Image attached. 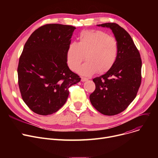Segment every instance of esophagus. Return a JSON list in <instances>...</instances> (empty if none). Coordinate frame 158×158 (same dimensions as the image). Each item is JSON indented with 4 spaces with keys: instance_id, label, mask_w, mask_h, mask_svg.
Wrapping results in <instances>:
<instances>
[{
    "instance_id": "34e87169",
    "label": "esophagus",
    "mask_w": 158,
    "mask_h": 158,
    "mask_svg": "<svg viewBox=\"0 0 158 158\" xmlns=\"http://www.w3.org/2000/svg\"><path fill=\"white\" fill-rule=\"evenodd\" d=\"M88 79L87 78H85V77H81V81L82 82H85L86 81H88Z\"/></svg>"
}]
</instances>
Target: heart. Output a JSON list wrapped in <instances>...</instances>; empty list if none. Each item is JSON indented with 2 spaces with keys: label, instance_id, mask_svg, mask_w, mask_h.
I'll list each match as a JSON object with an SVG mask.
<instances>
[{
  "label": "heart",
  "instance_id": "1",
  "mask_svg": "<svg viewBox=\"0 0 158 158\" xmlns=\"http://www.w3.org/2000/svg\"><path fill=\"white\" fill-rule=\"evenodd\" d=\"M118 44L116 40L101 31H84L79 35V43L73 41L68 48L66 61L70 69H77L86 58L88 60L77 69L85 76L108 72L117 60Z\"/></svg>",
  "mask_w": 158,
  "mask_h": 158
}]
</instances>
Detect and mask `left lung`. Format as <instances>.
<instances>
[{
    "label": "left lung",
    "mask_w": 158,
    "mask_h": 158,
    "mask_svg": "<svg viewBox=\"0 0 158 158\" xmlns=\"http://www.w3.org/2000/svg\"><path fill=\"white\" fill-rule=\"evenodd\" d=\"M97 26L112 31L118 51L112 68L93 79L95 89L89 100L98 111L112 116L125 110L135 98L142 81V60L131 36L119 25L106 23Z\"/></svg>",
    "instance_id": "obj_1"
}]
</instances>
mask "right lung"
Masks as SVG:
<instances>
[{
	"instance_id": "1",
	"label": "right lung",
	"mask_w": 158,
	"mask_h": 158,
	"mask_svg": "<svg viewBox=\"0 0 158 158\" xmlns=\"http://www.w3.org/2000/svg\"><path fill=\"white\" fill-rule=\"evenodd\" d=\"M75 29L47 24L33 32L24 45L17 70L19 86L24 102L38 114L59 110L67 100L69 88L81 81L66 63Z\"/></svg>"
}]
</instances>
